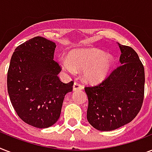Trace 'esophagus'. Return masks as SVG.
<instances>
[{"instance_id":"esophagus-1","label":"esophagus","mask_w":152,"mask_h":152,"mask_svg":"<svg viewBox=\"0 0 152 152\" xmlns=\"http://www.w3.org/2000/svg\"><path fill=\"white\" fill-rule=\"evenodd\" d=\"M83 89V86L82 84L79 83V82H75L73 84V90L76 91V90H82Z\"/></svg>"}]
</instances>
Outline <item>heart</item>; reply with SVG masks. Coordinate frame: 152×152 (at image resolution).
I'll use <instances>...</instances> for the list:
<instances>
[{
  "mask_svg": "<svg viewBox=\"0 0 152 152\" xmlns=\"http://www.w3.org/2000/svg\"><path fill=\"white\" fill-rule=\"evenodd\" d=\"M60 64L67 73H76V69L83 70V78L88 82L103 80L113 64V57L96 48L72 52L69 58L61 57Z\"/></svg>",
  "mask_w": 152,
  "mask_h": 152,
  "instance_id": "1",
  "label": "heart"
}]
</instances>
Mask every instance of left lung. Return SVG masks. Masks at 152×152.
<instances>
[{
  "instance_id": "obj_1",
  "label": "left lung",
  "mask_w": 152,
  "mask_h": 152,
  "mask_svg": "<svg viewBox=\"0 0 152 152\" xmlns=\"http://www.w3.org/2000/svg\"><path fill=\"white\" fill-rule=\"evenodd\" d=\"M118 46L120 65L100 83L84 88L88 97L87 118L99 131L117 129L132 121L144 102V65L132 47Z\"/></svg>"
}]
</instances>
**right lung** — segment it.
<instances>
[{"instance_id":"right-lung-1","label":"right lung","mask_w":152,"mask_h":152,"mask_svg":"<svg viewBox=\"0 0 152 152\" xmlns=\"http://www.w3.org/2000/svg\"><path fill=\"white\" fill-rule=\"evenodd\" d=\"M55 48L42 37L29 39L15 48L8 70L13 108L21 120L39 129L57 122L64 96L73 88V81L64 83L57 76L61 67L53 60Z\"/></svg>"}]
</instances>
